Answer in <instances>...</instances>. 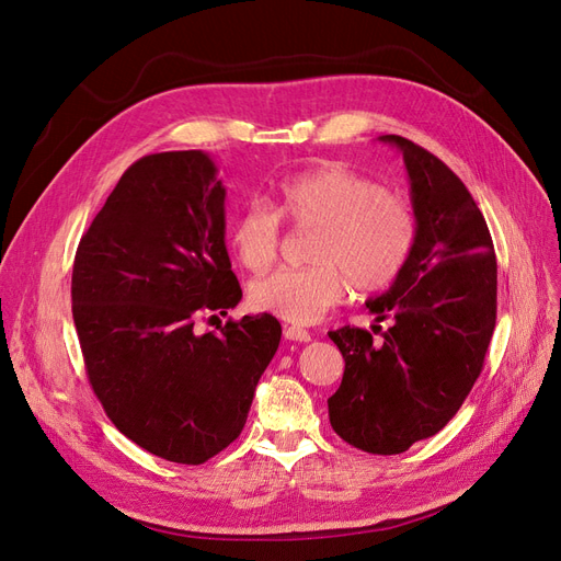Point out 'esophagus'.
<instances>
[{"instance_id":"34e87169","label":"esophagus","mask_w":561,"mask_h":561,"mask_svg":"<svg viewBox=\"0 0 561 561\" xmlns=\"http://www.w3.org/2000/svg\"><path fill=\"white\" fill-rule=\"evenodd\" d=\"M285 339H290V342H311V332L304 328H297V325H287Z\"/></svg>"}]
</instances>
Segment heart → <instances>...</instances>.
<instances>
[{
	"instance_id": "b5f03b06",
	"label": "heart",
	"mask_w": 561,
	"mask_h": 561,
	"mask_svg": "<svg viewBox=\"0 0 561 561\" xmlns=\"http://www.w3.org/2000/svg\"><path fill=\"white\" fill-rule=\"evenodd\" d=\"M316 229L307 260L311 266L278 268L248 290L254 309L295 325H311L348 293L375 295L393 285L416 245L412 208L383 186L342 163L285 178L276 208L252 201L231 219L229 243L239 262L262 274L276 262L283 222Z\"/></svg>"
}]
</instances>
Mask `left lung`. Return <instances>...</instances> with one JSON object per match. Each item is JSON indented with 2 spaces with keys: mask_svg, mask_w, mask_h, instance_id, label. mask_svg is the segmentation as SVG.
<instances>
[{
  "mask_svg": "<svg viewBox=\"0 0 561 561\" xmlns=\"http://www.w3.org/2000/svg\"><path fill=\"white\" fill-rule=\"evenodd\" d=\"M381 140L402 151L416 245L400 278L367 301L377 322H393L381 342L363 328L328 332L346 363L328 410L344 443L388 456L443 431L478 381L496 328V252L449 165L400 135Z\"/></svg>",
  "mask_w": 561,
  "mask_h": 561,
  "instance_id": "left-lung-1",
  "label": "left lung"
}]
</instances>
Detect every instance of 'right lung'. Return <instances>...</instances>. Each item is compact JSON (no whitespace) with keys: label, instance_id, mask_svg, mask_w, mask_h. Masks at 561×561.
Segmentation results:
<instances>
[{"label":"right lung","instance_id":"1","mask_svg":"<svg viewBox=\"0 0 561 561\" xmlns=\"http://www.w3.org/2000/svg\"><path fill=\"white\" fill-rule=\"evenodd\" d=\"M225 196L198 149L142 157L81 236L72 268L93 393L135 445L184 466L206 463L241 435L280 344L268 313L194 330L243 297L225 245Z\"/></svg>","mask_w":561,"mask_h":561}]
</instances>
